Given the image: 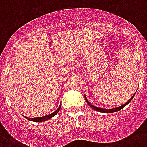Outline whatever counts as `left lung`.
<instances>
[{
	"mask_svg": "<svg viewBox=\"0 0 147 147\" xmlns=\"http://www.w3.org/2000/svg\"><path fill=\"white\" fill-rule=\"evenodd\" d=\"M136 92H135V94H136ZM135 94L133 95L131 98H130V100H128L127 102H126L125 104H123V105H122L121 106H119V107H114V108H111V109H106V108H102V107H96V106H94V105H92L91 103L88 100L87 98H86V96L85 95V100H86V102H87V104L88 105H89L90 107H92V109L95 110V111H99V112H102V113H113V112H117V111H121L122 108H123V107H125L126 105H127L131 101V100L133 99V98L134 97Z\"/></svg>",
	"mask_w": 147,
	"mask_h": 147,
	"instance_id": "left-lung-1",
	"label": "left lung"
}]
</instances>
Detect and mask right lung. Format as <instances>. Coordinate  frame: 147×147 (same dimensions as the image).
Returning <instances> with one entry per match:
<instances>
[{
  "mask_svg": "<svg viewBox=\"0 0 147 147\" xmlns=\"http://www.w3.org/2000/svg\"><path fill=\"white\" fill-rule=\"evenodd\" d=\"M61 105H62V104H60V105L59 106V107H58L57 109L55 110V111L53 112V113H52V114H48V115H46V116L40 117H33V118L27 117H24L27 119V120H29V121H33V122H44V121H48L49 119L55 116V114H57L58 112L59 111L60 108H61Z\"/></svg>",
  "mask_w": 147,
  "mask_h": 147,
  "instance_id": "1",
  "label": "right lung"
}]
</instances>
